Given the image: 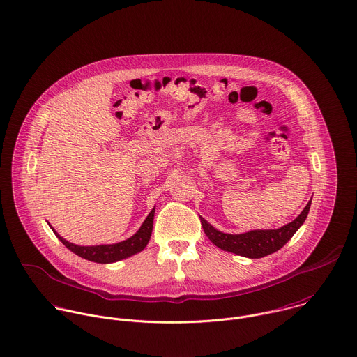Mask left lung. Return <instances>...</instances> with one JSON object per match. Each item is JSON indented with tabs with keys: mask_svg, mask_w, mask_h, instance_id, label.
Returning a JSON list of instances; mask_svg holds the SVG:
<instances>
[{
	"mask_svg": "<svg viewBox=\"0 0 357 357\" xmlns=\"http://www.w3.org/2000/svg\"><path fill=\"white\" fill-rule=\"evenodd\" d=\"M311 206V199L305 205V208L301 211V213L291 220L290 223L273 229V230H250L247 233L241 234H229L223 233L218 229H215L211 223H208L202 216L201 225L204 227V231L206 237L219 248L247 257V258H262L265 255H269L278 250H280L291 237L293 234L300 229V226L304 223L308 211Z\"/></svg>",
	"mask_w": 357,
	"mask_h": 357,
	"instance_id": "8db88e82",
	"label": "left lung"
}]
</instances>
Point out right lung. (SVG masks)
Masks as SVG:
<instances>
[{"instance_id": "add662e5", "label": "right lung", "mask_w": 357, "mask_h": 357, "mask_svg": "<svg viewBox=\"0 0 357 357\" xmlns=\"http://www.w3.org/2000/svg\"><path fill=\"white\" fill-rule=\"evenodd\" d=\"M153 216H155V208L149 212L144 223L141 225L139 230L131 236L127 240H123L116 244H100V245H78L74 243L67 241L63 238L53 227L54 234L59 237V240L74 254L79 255L81 258H85L92 262H99V264H112L121 261L124 258H128L134 254H138L142 251L146 244L149 243L152 229H153Z\"/></svg>"}]
</instances>
